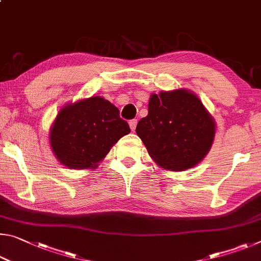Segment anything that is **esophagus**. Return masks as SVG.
<instances>
[{"mask_svg": "<svg viewBox=\"0 0 261 261\" xmlns=\"http://www.w3.org/2000/svg\"><path fill=\"white\" fill-rule=\"evenodd\" d=\"M129 125H130V129H131L132 131H135L136 126H137V120H131V121L129 122Z\"/></svg>", "mask_w": 261, "mask_h": 261, "instance_id": "obj_1", "label": "esophagus"}]
</instances>
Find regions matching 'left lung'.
<instances>
[{
    "label": "left lung",
    "mask_w": 261,
    "mask_h": 261,
    "mask_svg": "<svg viewBox=\"0 0 261 261\" xmlns=\"http://www.w3.org/2000/svg\"><path fill=\"white\" fill-rule=\"evenodd\" d=\"M215 131L213 116L201 100L185 88L153 93L147 116L136 127L152 160L170 171L197 166L210 152Z\"/></svg>",
    "instance_id": "1"
}]
</instances>
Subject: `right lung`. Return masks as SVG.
Masks as SVG:
<instances>
[{
    "label": "right lung",
    "mask_w": 261,
    "mask_h": 261,
    "mask_svg": "<svg viewBox=\"0 0 261 261\" xmlns=\"http://www.w3.org/2000/svg\"><path fill=\"white\" fill-rule=\"evenodd\" d=\"M130 134L120 110L100 95L64 105L49 131L51 151L70 169H95L115 144Z\"/></svg>",
    "instance_id": "obj_1"
}]
</instances>
